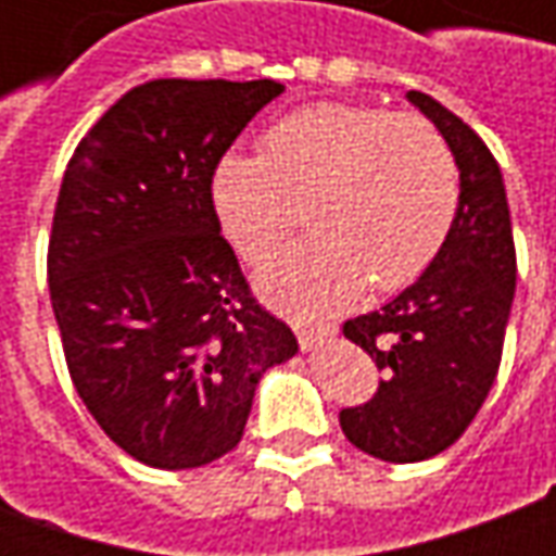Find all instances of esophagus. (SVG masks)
Segmentation results:
<instances>
[{
	"label": "esophagus",
	"mask_w": 556,
	"mask_h": 556,
	"mask_svg": "<svg viewBox=\"0 0 556 556\" xmlns=\"http://www.w3.org/2000/svg\"><path fill=\"white\" fill-rule=\"evenodd\" d=\"M294 333L301 339V349H313L318 339L333 337V333H337V325H330V321H303V318H294Z\"/></svg>",
	"instance_id": "34e87169"
}]
</instances>
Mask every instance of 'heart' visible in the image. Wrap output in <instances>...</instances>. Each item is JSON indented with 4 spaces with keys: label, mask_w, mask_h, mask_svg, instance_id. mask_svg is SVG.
<instances>
[{
    "label": "heart",
    "mask_w": 556,
    "mask_h": 556,
    "mask_svg": "<svg viewBox=\"0 0 556 556\" xmlns=\"http://www.w3.org/2000/svg\"><path fill=\"white\" fill-rule=\"evenodd\" d=\"M262 157L219 160L211 199L219 229L262 265L301 226L315 231L267 267L277 301L327 309L363 279L399 291L431 267L458 214V166L438 127L414 113L313 103L262 134Z\"/></svg>",
    "instance_id": "heart-1"
}]
</instances>
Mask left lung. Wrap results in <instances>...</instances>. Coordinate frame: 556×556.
<instances>
[{"label":"left lung","mask_w":556,"mask_h":556,"mask_svg":"<svg viewBox=\"0 0 556 556\" xmlns=\"http://www.w3.org/2000/svg\"><path fill=\"white\" fill-rule=\"evenodd\" d=\"M458 166V214L422 277L342 333L378 366L369 402L339 410L357 450L381 462H422L453 446L497 378L515 294V241L503 175L485 142L446 106L408 91Z\"/></svg>","instance_id":"1"}]
</instances>
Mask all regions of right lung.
Here are the masks:
<instances>
[{
  "instance_id": "add662e5",
  "label": "right lung",
  "mask_w": 556,
  "mask_h": 556,
  "mask_svg": "<svg viewBox=\"0 0 556 556\" xmlns=\"http://www.w3.org/2000/svg\"><path fill=\"white\" fill-rule=\"evenodd\" d=\"M274 79H151L67 160L47 279L71 381L106 438L160 470L241 443L258 378L298 351L219 235L211 181Z\"/></svg>"
}]
</instances>
